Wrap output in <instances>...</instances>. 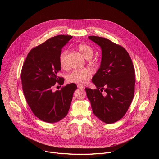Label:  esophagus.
I'll return each mask as SVG.
<instances>
[{"instance_id": "34e87169", "label": "esophagus", "mask_w": 159, "mask_h": 159, "mask_svg": "<svg viewBox=\"0 0 159 159\" xmlns=\"http://www.w3.org/2000/svg\"><path fill=\"white\" fill-rule=\"evenodd\" d=\"M77 87H78L79 88H80V89H83V88H84V86L82 85H80V84H78V85H77Z\"/></svg>"}]
</instances>
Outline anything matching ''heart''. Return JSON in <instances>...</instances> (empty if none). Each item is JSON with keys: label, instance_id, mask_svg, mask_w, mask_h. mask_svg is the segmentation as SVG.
<instances>
[{"label": "heart", "instance_id": "1", "mask_svg": "<svg viewBox=\"0 0 159 159\" xmlns=\"http://www.w3.org/2000/svg\"><path fill=\"white\" fill-rule=\"evenodd\" d=\"M78 50L82 55L86 59L90 60L94 55V49L90 45L86 44H80L78 46ZM68 52L63 50L59 56V63L60 66L65 69L66 66V57ZM93 71L90 69H84L82 70H74L69 73L66 76V80L70 83H75L78 84H85L92 77Z\"/></svg>", "mask_w": 159, "mask_h": 159}]
</instances>
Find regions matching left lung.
<instances>
[{
    "label": "left lung",
    "mask_w": 159,
    "mask_h": 159,
    "mask_svg": "<svg viewBox=\"0 0 159 159\" xmlns=\"http://www.w3.org/2000/svg\"><path fill=\"white\" fill-rule=\"evenodd\" d=\"M89 38L101 47L102 56L100 68L92 80L97 89L85 88L87 96L100 120L107 124L115 123L125 116L133 99V64L121 45L102 37Z\"/></svg>",
    "instance_id": "1"
}]
</instances>
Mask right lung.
<instances>
[{"label": "right lung", "instance_id": "1", "mask_svg": "<svg viewBox=\"0 0 159 159\" xmlns=\"http://www.w3.org/2000/svg\"><path fill=\"white\" fill-rule=\"evenodd\" d=\"M72 36L58 35L33 48L28 54L21 70L22 90L33 114L41 121L56 123L69 112L75 84H67L53 91L55 85H63L58 76L61 70L59 56Z\"/></svg>", "mask_w": 159, "mask_h": 159}]
</instances>
